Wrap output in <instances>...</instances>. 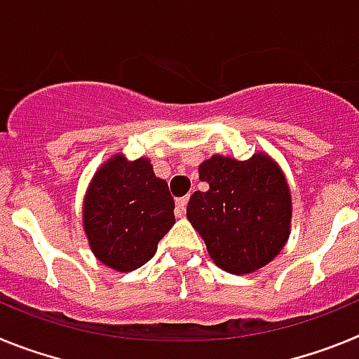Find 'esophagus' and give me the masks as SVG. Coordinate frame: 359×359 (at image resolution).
<instances>
[{
  "mask_svg": "<svg viewBox=\"0 0 359 359\" xmlns=\"http://www.w3.org/2000/svg\"><path fill=\"white\" fill-rule=\"evenodd\" d=\"M187 203H189V198H177L176 199V215L177 217H183L185 215V208H187Z\"/></svg>",
  "mask_w": 359,
  "mask_h": 359,
  "instance_id": "obj_1",
  "label": "esophagus"
}]
</instances>
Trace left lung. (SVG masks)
<instances>
[{"mask_svg":"<svg viewBox=\"0 0 359 359\" xmlns=\"http://www.w3.org/2000/svg\"><path fill=\"white\" fill-rule=\"evenodd\" d=\"M207 192H194L187 217L215 266L233 275L264 268L291 233V190L273 158L255 152L250 160L214 154L199 165Z\"/></svg>","mask_w":359,"mask_h":359,"instance_id":"1","label":"left lung"}]
</instances>
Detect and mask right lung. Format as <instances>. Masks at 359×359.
I'll return each instance as SVG.
<instances>
[{
    "label": "right lung",
    "mask_w": 359,
    "mask_h": 359,
    "mask_svg": "<svg viewBox=\"0 0 359 359\" xmlns=\"http://www.w3.org/2000/svg\"><path fill=\"white\" fill-rule=\"evenodd\" d=\"M176 223L174 199L149 158L129 161L122 152L104 161L82 201V226L98 261L133 271L151 261L161 237Z\"/></svg>",
    "instance_id": "right-lung-1"
}]
</instances>
